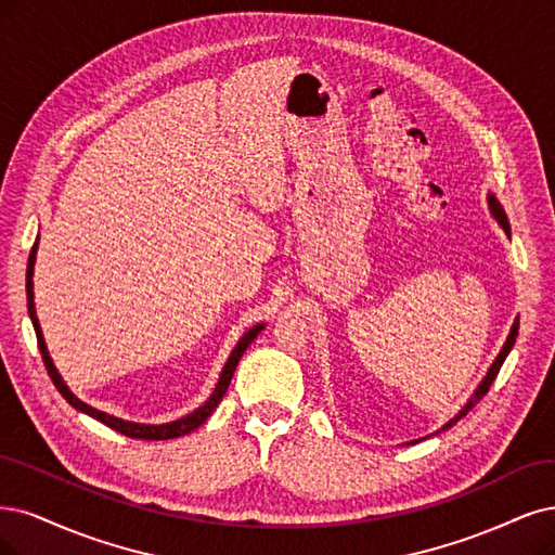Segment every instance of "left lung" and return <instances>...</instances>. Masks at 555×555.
<instances>
[{
	"instance_id": "8db88e82",
	"label": "left lung",
	"mask_w": 555,
	"mask_h": 555,
	"mask_svg": "<svg viewBox=\"0 0 555 555\" xmlns=\"http://www.w3.org/2000/svg\"><path fill=\"white\" fill-rule=\"evenodd\" d=\"M489 208H491V214H493V218L495 220H499L501 222V227L505 229V232L509 234V222H507V216H505V211H503V206H501V202L499 199H495L493 195H489ZM517 335H519V319L517 321H514V326H512V331H509V335H507V341H505V347H503V351L499 353V358H495L493 360V365H491V370L487 372V376H485V380H482V384H480V388H477L475 390V395L470 397V401H468V404L460 411V413H456L452 420H450V423L441 429V431H446V429H450L452 425H456V423H460V420L477 404V401H480L487 392H489V388H491V384H493V380H495V376H499V372H501V367H503V362H505V358H507V353H509V349L514 347V339H517Z\"/></svg>"
}]
</instances>
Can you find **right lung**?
<instances>
[{"label": "right lung", "instance_id": "1", "mask_svg": "<svg viewBox=\"0 0 555 555\" xmlns=\"http://www.w3.org/2000/svg\"><path fill=\"white\" fill-rule=\"evenodd\" d=\"M36 245H38V243H34L31 253H29V261H27V310H29V319H31V323H34V331H36L38 351H41V356H43V365H46V370H48V374H50V378H52V384L56 386V390H60V392L66 397L68 404H70L73 409H78V411H82V413L95 417V420H101V423L107 425L109 429L119 431V434H124V436H130V438H142V441H167V438H179V436H183V434L195 431L199 425H204V420H206L208 415H211L214 409L220 404V399L224 397L229 384H232V376H234V370H236V365H238L241 356L245 353L247 347H250L253 339L261 333L263 323H259V326L250 328V331H247V333L241 337V341L236 344V349L232 351V356H229V360H227V365H224V370H222V374H220V380H218V386H216L214 395L208 397V401H206L204 406H199L197 411H193L190 415L177 420V423H167V425H138V423H126V420L107 415V413H103V411H99V409H93V406L85 404V401H80L78 397H75V395L66 388L62 376L56 374V370H54V365H52V360H50V356H48V347H46L43 335H41V326H38L36 310H34V282H31V275H34V261H36Z\"/></svg>", "mask_w": 555, "mask_h": 555}]
</instances>
